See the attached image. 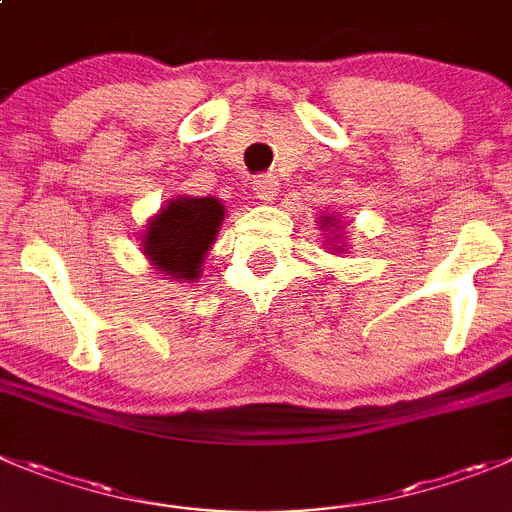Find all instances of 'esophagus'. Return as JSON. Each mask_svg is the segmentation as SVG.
I'll list each match as a JSON object with an SVG mask.
<instances>
[{
    "mask_svg": "<svg viewBox=\"0 0 512 512\" xmlns=\"http://www.w3.org/2000/svg\"><path fill=\"white\" fill-rule=\"evenodd\" d=\"M252 186H255V194L257 199H262V202H272V199L278 197V179L275 176H257L255 181H252Z\"/></svg>",
    "mask_w": 512,
    "mask_h": 512,
    "instance_id": "obj_1",
    "label": "esophagus"
}]
</instances>
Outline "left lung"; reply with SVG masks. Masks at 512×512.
Masks as SVG:
<instances>
[{"instance_id":"8db88e82","label":"left lung","mask_w":512,"mask_h":512,"mask_svg":"<svg viewBox=\"0 0 512 512\" xmlns=\"http://www.w3.org/2000/svg\"><path fill=\"white\" fill-rule=\"evenodd\" d=\"M321 224H323V227L336 229V219H333V217H323V219H321ZM336 232H338V229H336ZM331 240H333V242H338L336 237H331ZM326 242H328V240H326ZM343 247H346V245H336V247H333V250H336V252H343Z\"/></svg>"}]
</instances>
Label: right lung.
<instances>
[{
  "instance_id": "right-lung-1",
  "label": "right lung",
  "mask_w": 512,
  "mask_h": 512,
  "mask_svg": "<svg viewBox=\"0 0 512 512\" xmlns=\"http://www.w3.org/2000/svg\"><path fill=\"white\" fill-rule=\"evenodd\" d=\"M224 219V204L214 197H176L146 224L143 255L174 280H197L204 255Z\"/></svg>"
}]
</instances>
